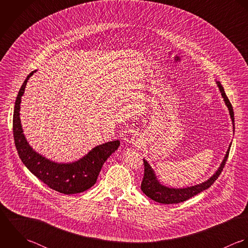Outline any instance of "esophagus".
<instances>
[{"label":"esophagus","mask_w":248,"mask_h":248,"mask_svg":"<svg viewBox=\"0 0 248 248\" xmlns=\"http://www.w3.org/2000/svg\"><path fill=\"white\" fill-rule=\"evenodd\" d=\"M130 143L134 146V147H136V148H139V147H141L142 145H143V143H144V140L142 139V137L140 136V135H134L132 138H131V141H130Z\"/></svg>","instance_id":"1"}]
</instances>
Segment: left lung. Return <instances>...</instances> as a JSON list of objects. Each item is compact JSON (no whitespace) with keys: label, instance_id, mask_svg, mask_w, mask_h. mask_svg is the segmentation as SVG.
<instances>
[{"label":"left lung","instance_id":"left-lung-1","mask_svg":"<svg viewBox=\"0 0 248 248\" xmlns=\"http://www.w3.org/2000/svg\"><path fill=\"white\" fill-rule=\"evenodd\" d=\"M216 83L218 87V90L221 94V97L223 98V101L225 103V105L228 108L229 111V115L232 121V124H233V131H235V121H234V111H233V107L229 101V99L227 98L224 89L222 87V85L220 84V82L218 80H216ZM232 143L229 145V148L227 149L225 156L223 158V160L221 161L219 167L217 168V170L213 173L212 176H210L207 180L203 181L202 183H199L197 185H193L190 187H184V188H172V187H168L164 184H162L156 174L154 170L151 168L150 164L149 162L144 158V165H145V173H144V178L141 184V189L143 191V193L149 197L150 199L162 203V204H174V203H179V202H183L189 198H193L195 196H197L199 193L207 190L208 188H210L214 182L217 179V177L219 176V174L221 173L224 165L227 161L228 158V154L230 151Z\"/></svg>","mask_w":248,"mask_h":248}]
</instances>
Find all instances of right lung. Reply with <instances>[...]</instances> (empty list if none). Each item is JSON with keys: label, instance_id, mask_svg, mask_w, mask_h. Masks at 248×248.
I'll return each instance as SVG.
<instances>
[{"label": "right lung", "instance_id": "1", "mask_svg": "<svg viewBox=\"0 0 248 248\" xmlns=\"http://www.w3.org/2000/svg\"><path fill=\"white\" fill-rule=\"evenodd\" d=\"M36 72L37 70L27 77L15 101L13 136L19 157L29 170L50 189L64 195L82 193L95 185L103 164L118 149L121 143L115 140L96 146L83 157L69 163L54 162L32 149L24 134L20 109L27 82Z\"/></svg>", "mask_w": 248, "mask_h": 248}]
</instances>
